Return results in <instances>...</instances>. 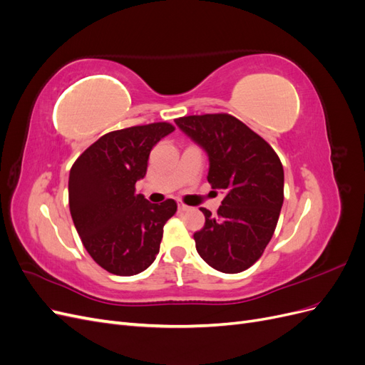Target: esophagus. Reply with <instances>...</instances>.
I'll return each mask as SVG.
<instances>
[{"mask_svg":"<svg viewBox=\"0 0 365 365\" xmlns=\"http://www.w3.org/2000/svg\"><path fill=\"white\" fill-rule=\"evenodd\" d=\"M178 210H180V212H189L190 207H189V205H185V204H182V202L180 201V202H178Z\"/></svg>","mask_w":365,"mask_h":365,"instance_id":"34e87169","label":"esophagus"}]
</instances>
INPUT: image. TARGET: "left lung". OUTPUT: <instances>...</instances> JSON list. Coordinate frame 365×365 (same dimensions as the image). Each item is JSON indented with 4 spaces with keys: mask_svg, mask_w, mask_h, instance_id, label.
<instances>
[{
    "mask_svg": "<svg viewBox=\"0 0 365 365\" xmlns=\"http://www.w3.org/2000/svg\"><path fill=\"white\" fill-rule=\"evenodd\" d=\"M175 123L207 153V180L225 195L217 216L201 208L205 225L193 235L196 251L220 272L245 271L269 244L280 216L284 173L277 153L233 115H189Z\"/></svg>",
    "mask_w": 365,
    "mask_h": 365,
    "instance_id": "left-lung-1",
    "label": "left lung"
}]
</instances>
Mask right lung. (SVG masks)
<instances>
[{"instance_id":"right-lung-1","label":"right lung","mask_w":365,"mask_h":365,"mask_svg":"<svg viewBox=\"0 0 365 365\" xmlns=\"http://www.w3.org/2000/svg\"><path fill=\"white\" fill-rule=\"evenodd\" d=\"M173 130L165 121L113 130L73 164V222L85 250L108 272L135 275L157 257L163 227L175 215L176 202L152 204L135 195V182L145 178L152 148Z\"/></svg>"}]
</instances>
